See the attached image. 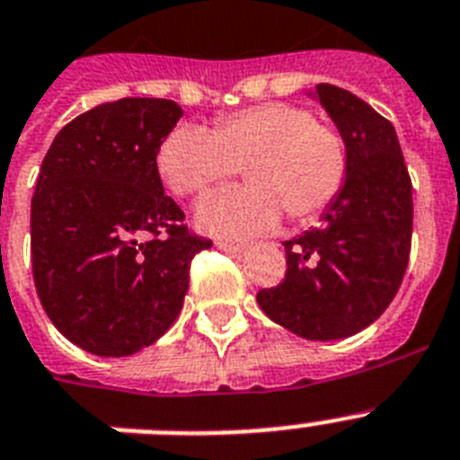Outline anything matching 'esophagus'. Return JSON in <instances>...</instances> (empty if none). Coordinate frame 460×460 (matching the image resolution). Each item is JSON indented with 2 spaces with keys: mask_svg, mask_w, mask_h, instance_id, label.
I'll return each mask as SVG.
<instances>
[{
  "mask_svg": "<svg viewBox=\"0 0 460 460\" xmlns=\"http://www.w3.org/2000/svg\"><path fill=\"white\" fill-rule=\"evenodd\" d=\"M216 249H221V251H226V253H244L246 249H249V246L246 244H234V242H216Z\"/></svg>",
  "mask_w": 460,
  "mask_h": 460,
  "instance_id": "1",
  "label": "esophagus"
}]
</instances>
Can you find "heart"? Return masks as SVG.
Wrapping results in <instances>:
<instances>
[{
	"label": "heart",
	"instance_id": "1",
	"mask_svg": "<svg viewBox=\"0 0 460 460\" xmlns=\"http://www.w3.org/2000/svg\"><path fill=\"white\" fill-rule=\"evenodd\" d=\"M155 167L179 198H202L242 170V190L199 204L198 226L223 237L270 233L284 214L312 221L347 181V144L296 104H258L218 118L214 128L176 125L160 141Z\"/></svg>",
	"mask_w": 460,
	"mask_h": 460
}]
</instances>
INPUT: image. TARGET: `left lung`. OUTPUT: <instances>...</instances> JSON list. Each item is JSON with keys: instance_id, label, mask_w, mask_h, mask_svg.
<instances>
[{"instance_id": "obj_1", "label": "left lung", "mask_w": 460, "mask_h": 460, "mask_svg": "<svg viewBox=\"0 0 460 460\" xmlns=\"http://www.w3.org/2000/svg\"><path fill=\"white\" fill-rule=\"evenodd\" d=\"M349 172L323 226L284 242L286 277L258 290L274 323L305 340H342L375 323L398 293L411 249V179L391 120L344 88L316 85Z\"/></svg>"}]
</instances>
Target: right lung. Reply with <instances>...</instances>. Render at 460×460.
I'll list each match as a JSON object with an SVG mask.
<instances>
[{
    "mask_svg": "<svg viewBox=\"0 0 460 460\" xmlns=\"http://www.w3.org/2000/svg\"><path fill=\"white\" fill-rule=\"evenodd\" d=\"M183 116L158 97H125L66 123L41 163L32 198L39 300L84 351L120 358L167 332L183 307L207 237L183 226L155 167Z\"/></svg>",
    "mask_w": 460,
    "mask_h": 460,
    "instance_id": "obj_1",
    "label": "right lung"
}]
</instances>
